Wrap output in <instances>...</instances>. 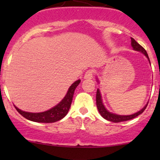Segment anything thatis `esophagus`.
Listing matches in <instances>:
<instances>
[{"label": "esophagus", "mask_w": 160, "mask_h": 160, "mask_svg": "<svg viewBox=\"0 0 160 160\" xmlns=\"http://www.w3.org/2000/svg\"><path fill=\"white\" fill-rule=\"evenodd\" d=\"M93 75H94V71L93 70H89V71H86L85 75H84V78L90 80V79L93 78Z\"/></svg>", "instance_id": "esophagus-1"}]
</instances>
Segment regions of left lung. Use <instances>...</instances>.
Masks as SVG:
<instances>
[{
	"instance_id": "8db88e82",
	"label": "left lung",
	"mask_w": 160,
	"mask_h": 160,
	"mask_svg": "<svg viewBox=\"0 0 160 160\" xmlns=\"http://www.w3.org/2000/svg\"><path fill=\"white\" fill-rule=\"evenodd\" d=\"M131 45H132V47L134 50L143 53V54H144V56L148 58V61H149L150 64V58H149V57H148V53H147L146 50H145V49L143 48V47H141V46L138 43H137V42L135 41V40L133 39L132 38H131ZM97 81L99 82L98 78H97ZM148 103H147L146 105H145L144 107L141 110V111H138L137 113H133V114H131V115L116 114V113H111V112L108 111V110L106 109V108L104 107V105L103 104V102H102V95H101L100 90H99V89H97L96 105H97V108H98V112L100 113V114L102 115V117H103V118H104L105 120H107L108 121L113 122H122V121H127V120H132V119L135 118V117H138V116L140 115L141 113H142L143 112H144V110L146 109L147 106H148Z\"/></svg>"
}]
</instances>
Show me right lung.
Segmentation results:
<instances>
[{
	"instance_id": "right-lung-1",
	"label": "right lung",
	"mask_w": 160,
	"mask_h": 160,
	"mask_svg": "<svg viewBox=\"0 0 160 160\" xmlns=\"http://www.w3.org/2000/svg\"><path fill=\"white\" fill-rule=\"evenodd\" d=\"M80 82V80L75 81L70 86L65 96L61 102L47 111L40 112V113H32V112L23 111L16 107L15 105L14 106H15L16 111L28 120L37 122H46V123L57 122V121L63 119L67 115L70 107H71V102H72L74 91Z\"/></svg>"
}]
</instances>
